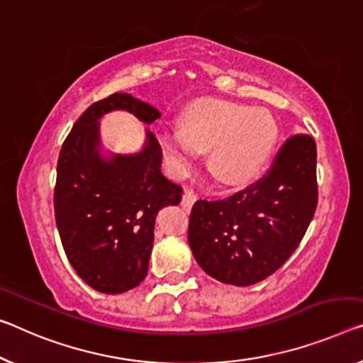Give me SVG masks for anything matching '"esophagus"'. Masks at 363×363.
Returning a JSON list of instances; mask_svg holds the SVG:
<instances>
[{
  "label": "esophagus",
  "mask_w": 363,
  "mask_h": 363,
  "mask_svg": "<svg viewBox=\"0 0 363 363\" xmlns=\"http://www.w3.org/2000/svg\"><path fill=\"white\" fill-rule=\"evenodd\" d=\"M194 201H196V194H194L193 189H185V193H183V198H182L183 209H186V211L191 209Z\"/></svg>",
  "instance_id": "esophagus-1"
}]
</instances>
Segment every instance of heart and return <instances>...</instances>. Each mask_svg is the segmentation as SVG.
<instances>
[{
  "label": "heart",
  "instance_id": "1",
  "mask_svg": "<svg viewBox=\"0 0 363 363\" xmlns=\"http://www.w3.org/2000/svg\"><path fill=\"white\" fill-rule=\"evenodd\" d=\"M279 128L266 108L204 100L186 111L182 131L162 133L160 143L177 172L193 165L198 152L209 154L211 172L225 185H242L264 169Z\"/></svg>",
  "mask_w": 363,
  "mask_h": 363
}]
</instances>
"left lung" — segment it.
Masks as SVG:
<instances>
[{
    "label": "left lung",
    "mask_w": 363,
    "mask_h": 363,
    "mask_svg": "<svg viewBox=\"0 0 363 363\" xmlns=\"http://www.w3.org/2000/svg\"><path fill=\"white\" fill-rule=\"evenodd\" d=\"M316 204V143L308 135H294L259 180L224 199L194 203L189 248L211 277L252 286L291 258Z\"/></svg>",
    "instance_id": "obj_1"
}]
</instances>
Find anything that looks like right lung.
Listing matches in <instances>:
<instances>
[{
	"mask_svg": "<svg viewBox=\"0 0 363 363\" xmlns=\"http://www.w3.org/2000/svg\"><path fill=\"white\" fill-rule=\"evenodd\" d=\"M126 110L144 123L157 108L115 92L82 113L60 150L53 204L61 245L82 281L102 294L139 286L149 269L159 209L182 201V186L160 172L162 149L152 133L135 155L99 154V118Z\"/></svg>",
	"mask_w": 363,
	"mask_h": 363,
	"instance_id": "1",
	"label": "right lung"
}]
</instances>
